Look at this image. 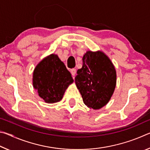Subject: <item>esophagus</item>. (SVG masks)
Segmentation results:
<instances>
[{
	"label": "esophagus",
	"instance_id": "esophagus-1",
	"mask_svg": "<svg viewBox=\"0 0 150 150\" xmlns=\"http://www.w3.org/2000/svg\"><path fill=\"white\" fill-rule=\"evenodd\" d=\"M70 71H71V75L73 76H75V74H76V71H76L75 69H71Z\"/></svg>",
	"mask_w": 150,
	"mask_h": 150
}]
</instances>
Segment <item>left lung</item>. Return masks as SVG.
Masks as SVG:
<instances>
[{"mask_svg": "<svg viewBox=\"0 0 150 150\" xmlns=\"http://www.w3.org/2000/svg\"><path fill=\"white\" fill-rule=\"evenodd\" d=\"M77 74L75 81L85 105L95 110L106 105L116 83L115 68L109 58L101 52L88 51Z\"/></svg>", "mask_w": 150, "mask_h": 150, "instance_id": "1", "label": "left lung"}]
</instances>
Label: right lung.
<instances>
[{
  "label": "right lung",
  "instance_id": "right-lung-1",
  "mask_svg": "<svg viewBox=\"0 0 150 150\" xmlns=\"http://www.w3.org/2000/svg\"><path fill=\"white\" fill-rule=\"evenodd\" d=\"M73 82L71 74L54 54L40 62L33 73V85L40 97L47 103L62 100L66 88Z\"/></svg>",
  "mask_w": 150,
  "mask_h": 150
}]
</instances>
